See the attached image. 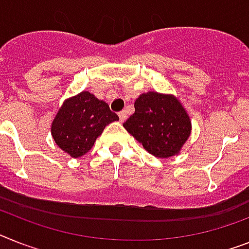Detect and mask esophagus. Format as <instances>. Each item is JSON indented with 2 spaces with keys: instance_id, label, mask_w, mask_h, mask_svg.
<instances>
[{
  "instance_id": "1",
  "label": "esophagus",
  "mask_w": 249,
  "mask_h": 249,
  "mask_svg": "<svg viewBox=\"0 0 249 249\" xmlns=\"http://www.w3.org/2000/svg\"><path fill=\"white\" fill-rule=\"evenodd\" d=\"M118 117H120L121 122H124V121H126V118H127V113L124 112V110H122V112L118 113Z\"/></svg>"
}]
</instances>
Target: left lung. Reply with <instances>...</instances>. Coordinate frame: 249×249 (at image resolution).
I'll list each match as a JSON object with an SVG mask.
<instances>
[{
  "mask_svg": "<svg viewBox=\"0 0 249 249\" xmlns=\"http://www.w3.org/2000/svg\"><path fill=\"white\" fill-rule=\"evenodd\" d=\"M123 127L147 153L159 159L178 155L191 135L192 123L173 94L143 92L135 102V113Z\"/></svg>",
  "mask_w": 249,
  "mask_h": 249,
  "instance_id": "1",
  "label": "left lung"
}]
</instances>
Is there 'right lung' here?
I'll use <instances>...</instances> for the list:
<instances>
[{
    "label": "right lung",
    "mask_w": 249,
    "mask_h": 249,
    "mask_svg": "<svg viewBox=\"0 0 249 249\" xmlns=\"http://www.w3.org/2000/svg\"><path fill=\"white\" fill-rule=\"evenodd\" d=\"M120 121L104 100L81 91L62 103L51 124L57 146L70 157L85 155L109 123Z\"/></svg>",
    "instance_id": "1"
}]
</instances>
